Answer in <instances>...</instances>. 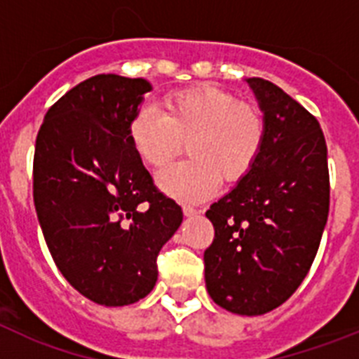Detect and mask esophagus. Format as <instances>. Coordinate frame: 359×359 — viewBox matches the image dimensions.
I'll return each mask as SVG.
<instances>
[{"label":"esophagus","mask_w":359,"mask_h":359,"mask_svg":"<svg viewBox=\"0 0 359 359\" xmlns=\"http://www.w3.org/2000/svg\"><path fill=\"white\" fill-rule=\"evenodd\" d=\"M183 214H185L187 217H190V215L199 214V210H198V208H194V207H190V205H183Z\"/></svg>","instance_id":"34e87169"}]
</instances>
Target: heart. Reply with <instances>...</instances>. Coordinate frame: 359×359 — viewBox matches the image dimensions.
I'll use <instances>...</instances> for the list:
<instances>
[{"instance_id":"1","label":"heart","mask_w":359,"mask_h":359,"mask_svg":"<svg viewBox=\"0 0 359 359\" xmlns=\"http://www.w3.org/2000/svg\"><path fill=\"white\" fill-rule=\"evenodd\" d=\"M165 111L142 106L129 122V140L152 169H161L183 151L190 160L165 169L161 189L180 201L196 203L223 180L236 185L248 176L266 145L262 111L215 86H198L165 97Z\"/></svg>"}]
</instances>
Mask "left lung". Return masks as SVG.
<instances>
[{"instance_id": "1", "label": "left lung", "mask_w": 359, "mask_h": 359, "mask_svg": "<svg viewBox=\"0 0 359 359\" xmlns=\"http://www.w3.org/2000/svg\"><path fill=\"white\" fill-rule=\"evenodd\" d=\"M264 111L261 158L210 205L215 236L205 282L217 306L264 315L284 304L315 261L329 215L327 145L318 120L264 79H248Z\"/></svg>"}]
</instances>
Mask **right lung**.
Returning a JSON list of instances; mask_svg holds the SVG:
<instances>
[{"instance_id": "add662e5", "label": "right lung", "mask_w": 359, "mask_h": 359, "mask_svg": "<svg viewBox=\"0 0 359 359\" xmlns=\"http://www.w3.org/2000/svg\"><path fill=\"white\" fill-rule=\"evenodd\" d=\"M151 84L100 73L44 115L34 152V203L62 277L91 302L118 307L147 297L158 253L183 221L129 140Z\"/></svg>"}]
</instances>
